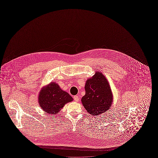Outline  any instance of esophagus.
<instances>
[{
    "instance_id": "34e87169",
    "label": "esophagus",
    "mask_w": 158,
    "mask_h": 158,
    "mask_svg": "<svg viewBox=\"0 0 158 158\" xmlns=\"http://www.w3.org/2000/svg\"><path fill=\"white\" fill-rule=\"evenodd\" d=\"M73 99H74V100H75V101L78 102V101H79V98L78 96H74V97H73Z\"/></svg>"
}]
</instances>
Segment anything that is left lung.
<instances>
[{
	"label": "left lung",
	"mask_w": 158,
	"mask_h": 158,
	"mask_svg": "<svg viewBox=\"0 0 158 158\" xmlns=\"http://www.w3.org/2000/svg\"><path fill=\"white\" fill-rule=\"evenodd\" d=\"M85 95L81 99L86 110L93 115L108 111L113 102V93L105 76L97 72L86 81Z\"/></svg>",
	"instance_id": "left-lung-1"
}]
</instances>
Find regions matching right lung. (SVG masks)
<instances>
[{
	"label": "right lung",
	"instance_id": "right-lung-1",
	"mask_svg": "<svg viewBox=\"0 0 158 158\" xmlns=\"http://www.w3.org/2000/svg\"><path fill=\"white\" fill-rule=\"evenodd\" d=\"M68 92L62 90L56 82L43 88L38 95V103L43 111L49 114L59 113L64 105L73 101Z\"/></svg>",
	"mask_w": 158,
	"mask_h": 158
}]
</instances>
